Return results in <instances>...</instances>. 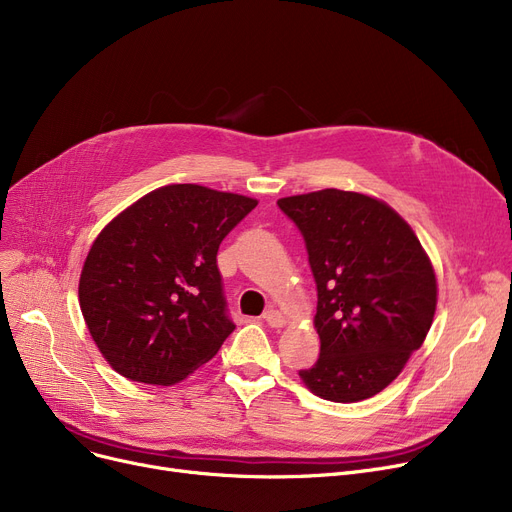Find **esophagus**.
<instances>
[{"mask_svg":"<svg viewBox=\"0 0 512 512\" xmlns=\"http://www.w3.org/2000/svg\"><path fill=\"white\" fill-rule=\"evenodd\" d=\"M262 319L266 321V325L273 327V329H279V327H283V325H285V316H283L279 310H275V308H269V310H266Z\"/></svg>","mask_w":512,"mask_h":512,"instance_id":"1","label":"esophagus"}]
</instances>
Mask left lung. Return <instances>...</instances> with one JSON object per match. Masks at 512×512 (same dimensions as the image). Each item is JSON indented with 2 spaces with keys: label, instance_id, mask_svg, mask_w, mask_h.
<instances>
[{
  "label": "left lung",
  "instance_id": "obj_1",
  "mask_svg": "<svg viewBox=\"0 0 512 512\" xmlns=\"http://www.w3.org/2000/svg\"><path fill=\"white\" fill-rule=\"evenodd\" d=\"M277 206L304 237L319 294L321 354L302 381L331 402L379 394L433 323L437 283L421 241L396 210L354 191H312Z\"/></svg>",
  "mask_w": 512,
  "mask_h": 512
}]
</instances>
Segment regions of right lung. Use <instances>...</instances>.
Here are the masks:
<instances>
[{
  "label": "right lung",
  "mask_w": 512,
  "mask_h": 512,
  "mask_svg": "<svg viewBox=\"0 0 512 512\" xmlns=\"http://www.w3.org/2000/svg\"><path fill=\"white\" fill-rule=\"evenodd\" d=\"M256 204L202 185H166L97 235L79 302L95 346L116 373L173 385L223 346L235 323L216 254Z\"/></svg>",
  "instance_id": "add662e5"
}]
</instances>
